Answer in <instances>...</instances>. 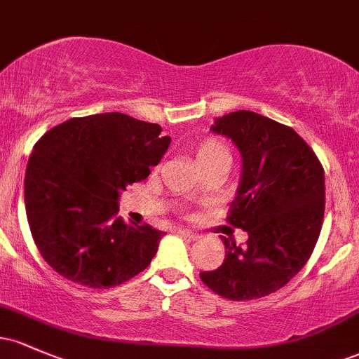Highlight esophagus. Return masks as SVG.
Returning <instances> with one entry per match:
<instances>
[{"label": "esophagus", "instance_id": "1", "mask_svg": "<svg viewBox=\"0 0 359 359\" xmlns=\"http://www.w3.org/2000/svg\"><path fill=\"white\" fill-rule=\"evenodd\" d=\"M177 233H179L182 238H189V240H197V238H199V234L191 231V229H179Z\"/></svg>", "mask_w": 359, "mask_h": 359}]
</instances>
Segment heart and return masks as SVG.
Masks as SVG:
<instances>
[{"label": "heart", "mask_w": 359, "mask_h": 359, "mask_svg": "<svg viewBox=\"0 0 359 359\" xmlns=\"http://www.w3.org/2000/svg\"><path fill=\"white\" fill-rule=\"evenodd\" d=\"M196 160L199 165L201 163L214 162V160H229V151L219 140H205L197 147Z\"/></svg>", "instance_id": "1"}]
</instances>
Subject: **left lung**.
Returning a JSON list of instances; mask_svg holds the SVG:
<instances>
[{
	"instance_id": "left-lung-1",
	"label": "left lung",
	"mask_w": 359,
	"mask_h": 359,
	"mask_svg": "<svg viewBox=\"0 0 359 359\" xmlns=\"http://www.w3.org/2000/svg\"><path fill=\"white\" fill-rule=\"evenodd\" d=\"M211 131L240 150L241 175L228 221L248 233L238 246L224 243L219 269L201 280L231 300L277 292L311 258L324 219V170L312 148L292 128L253 111L214 119Z\"/></svg>"
}]
</instances>
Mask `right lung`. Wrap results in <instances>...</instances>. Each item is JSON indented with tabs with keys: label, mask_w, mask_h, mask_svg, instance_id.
<instances>
[{
	"label": "right lung",
	"mask_w": 359,
	"mask_h": 359,
	"mask_svg": "<svg viewBox=\"0 0 359 359\" xmlns=\"http://www.w3.org/2000/svg\"><path fill=\"white\" fill-rule=\"evenodd\" d=\"M156 123L123 113L72 118L36 142L25 209L45 262L71 282L109 288L154 259L163 233L118 217L119 196L147 179L170 145Z\"/></svg>",
	"instance_id": "add662e5"
}]
</instances>
